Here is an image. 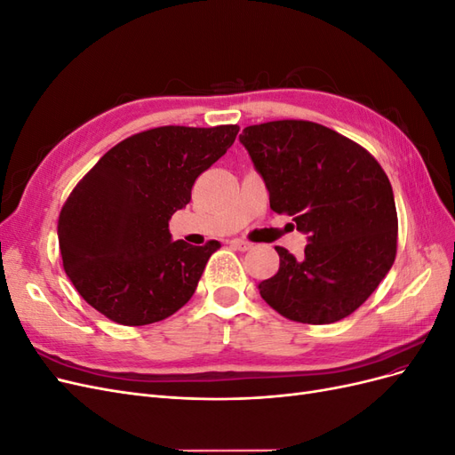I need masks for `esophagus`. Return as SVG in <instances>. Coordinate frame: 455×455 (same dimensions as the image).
I'll list each match as a JSON object with an SVG mask.
<instances>
[{
  "label": "esophagus",
  "mask_w": 455,
  "mask_h": 455,
  "mask_svg": "<svg viewBox=\"0 0 455 455\" xmlns=\"http://www.w3.org/2000/svg\"><path fill=\"white\" fill-rule=\"evenodd\" d=\"M229 246H233V249H237V251H249L251 249V243H246L243 239H231Z\"/></svg>",
  "instance_id": "34e87169"
}]
</instances>
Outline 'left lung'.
Masks as SVG:
<instances>
[{
  "label": "left lung",
  "mask_w": 455,
  "mask_h": 455,
  "mask_svg": "<svg viewBox=\"0 0 455 455\" xmlns=\"http://www.w3.org/2000/svg\"><path fill=\"white\" fill-rule=\"evenodd\" d=\"M269 191V206L307 233L304 258L283 246L279 271L258 284L286 319L330 324L359 309L391 269L398 218L376 157L332 129L304 119L267 121L239 136Z\"/></svg>",
  "instance_id": "obj_1"
}]
</instances>
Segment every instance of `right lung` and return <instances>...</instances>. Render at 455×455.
<instances>
[{
  "mask_svg": "<svg viewBox=\"0 0 455 455\" xmlns=\"http://www.w3.org/2000/svg\"><path fill=\"white\" fill-rule=\"evenodd\" d=\"M237 132V125L148 129L106 151L81 178L59 216V246L66 275L91 307L117 324L144 326L188 304L220 243L171 241L169 220Z\"/></svg>",
  "mask_w": 455,
  "mask_h": 455,
  "instance_id": "add662e5",
  "label": "right lung"
}]
</instances>
